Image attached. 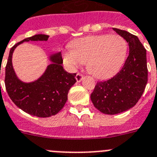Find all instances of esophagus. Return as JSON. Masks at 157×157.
<instances>
[{
	"label": "esophagus",
	"instance_id": "obj_1",
	"mask_svg": "<svg viewBox=\"0 0 157 157\" xmlns=\"http://www.w3.org/2000/svg\"><path fill=\"white\" fill-rule=\"evenodd\" d=\"M75 78H76V80H77V82H80L82 80V79H83V75H82V74H80V73H77V75H76Z\"/></svg>",
	"mask_w": 157,
	"mask_h": 157
}]
</instances>
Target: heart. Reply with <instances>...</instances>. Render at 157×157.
Returning a JSON list of instances; mask_svg holds the SVG:
<instances>
[{
	"instance_id": "heart-1",
	"label": "heart",
	"mask_w": 157,
	"mask_h": 157,
	"mask_svg": "<svg viewBox=\"0 0 157 157\" xmlns=\"http://www.w3.org/2000/svg\"><path fill=\"white\" fill-rule=\"evenodd\" d=\"M70 49L63 52V63L74 71L84 63L89 73L98 79H107L118 71L126 57L128 44L119 35H95L74 40Z\"/></svg>"
}]
</instances>
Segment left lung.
Returning a JSON list of instances; mask_svg holds the SVG:
<instances>
[{
    "label": "left lung",
    "instance_id": "8db88e82",
    "mask_svg": "<svg viewBox=\"0 0 157 157\" xmlns=\"http://www.w3.org/2000/svg\"><path fill=\"white\" fill-rule=\"evenodd\" d=\"M113 29L128 42L129 55L121 71L109 80L98 82L91 94L94 107L108 115L121 113L135 106L148 81L146 50L138 36L128 31Z\"/></svg>",
    "mask_w": 157,
    "mask_h": 157
}]
</instances>
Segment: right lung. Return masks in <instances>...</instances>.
Wrapping results in <instances>:
<instances>
[{
  "instance_id": "obj_1",
  "label": "right lung",
  "mask_w": 157,
  "mask_h": 157,
  "mask_svg": "<svg viewBox=\"0 0 157 157\" xmlns=\"http://www.w3.org/2000/svg\"><path fill=\"white\" fill-rule=\"evenodd\" d=\"M48 36L36 34L17 43L11 48L5 67V87L10 98L26 113L37 117L57 114L68 99V92L75 84L76 73L63 69L61 52H53L48 57L50 64L36 80L25 82L19 78L12 65V56L19 44L29 41H46Z\"/></svg>"
}]
</instances>
